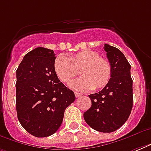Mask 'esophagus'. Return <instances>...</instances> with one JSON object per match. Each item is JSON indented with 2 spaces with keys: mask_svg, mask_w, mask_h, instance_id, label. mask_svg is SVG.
Wrapping results in <instances>:
<instances>
[{
  "mask_svg": "<svg viewBox=\"0 0 151 151\" xmlns=\"http://www.w3.org/2000/svg\"><path fill=\"white\" fill-rule=\"evenodd\" d=\"M74 95H75V96L78 98V97H80L81 96V93H79V92H74Z\"/></svg>",
  "mask_w": 151,
  "mask_h": 151,
  "instance_id": "obj_1",
  "label": "esophagus"
}]
</instances>
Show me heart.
Masks as SVG:
<instances>
[{
	"mask_svg": "<svg viewBox=\"0 0 151 151\" xmlns=\"http://www.w3.org/2000/svg\"><path fill=\"white\" fill-rule=\"evenodd\" d=\"M54 70L59 80L65 84L70 82L79 71L81 78L70 84V88L77 91L101 89L111 78L110 62L91 49L70 55L69 58L59 55L55 59Z\"/></svg>",
	"mask_w": 151,
	"mask_h": 151,
	"instance_id": "heart-1",
	"label": "heart"
}]
</instances>
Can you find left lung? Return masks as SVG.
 Instances as JSON below:
<instances>
[{
  "instance_id": "8db88e82",
  "label": "left lung",
  "mask_w": 151,
  "mask_h": 151,
  "mask_svg": "<svg viewBox=\"0 0 151 151\" xmlns=\"http://www.w3.org/2000/svg\"><path fill=\"white\" fill-rule=\"evenodd\" d=\"M111 66L108 84L95 94L89 95L92 106L84 113V118L92 129L101 132H112L129 118L133 104L131 65L119 49L104 45Z\"/></svg>"
}]
</instances>
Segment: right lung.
Listing matches in <instances>:
<instances>
[{
	"label": "right lung",
	"mask_w": 151,
	"mask_h": 151,
	"mask_svg": "<svg viewBox=\"0 0 151 151\" xmlns=\"http://www.w3.org/2000/svg\"><path fill=\"white\" fill-rule=\"evenodd\" d=\"M53 50L39 47L28 52L16 70V111L20 124L36 137L59 129L66 108L75 100L54 70Z\"/></svg>",
	"instance_id": "obj_1"
}]
</instances>
